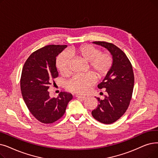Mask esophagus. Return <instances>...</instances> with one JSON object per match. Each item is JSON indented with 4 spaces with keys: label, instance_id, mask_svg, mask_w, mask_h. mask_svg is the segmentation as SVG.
Returning a JSON list of instances; mask_svg holds the SVG:
<instances>
[{
    "label": "esophagus",
    "instance_id": "1",
    "mask_svg": "<svg viewBox=\"0 0 158 158\" xmlns=\"http://www.w3.org/2000/svg\"><path fill=\"white\" fill-rule=\"evenodd\" d=\"M75 97H76L77 98L81 99V100H85L86 99V97H85V96H81V95H75Z\"/></svg>",
    "mask_w": 158,
    "mask_h": 158
}]
</instances>
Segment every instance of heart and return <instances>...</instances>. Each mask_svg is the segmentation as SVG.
<instances>
[{
    "label": "heart",
    "instance_id": "obj_1",
    "mask_svg": "<svg viewBox=\"0 0 158 158\" xmlns=\"http://www.w3.org/2000/svg\"><path fill=\"white\" fill-rule=\"evenodd\" d=\"M59 57L57 66L60 73L67 75L70 73V56L84 60L88 63V69L90 70L95 76L101 79L105 77L110 70L113 63L112 55L108 52H101L100 50L92 45L84 44L72 47ZM95 83L94 75L88 73L83 75H75L68 81L65 86L66 90L79 94H85Z\"/></svg>",
    "mask_w": 158,
    "mask_h": 158
}]
</instances>
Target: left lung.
Segmentation results:
<instances>
[{
  "label": "left lung",
  "instance_id": "1",
  "mask_svg": "<svg viewBox=\"0 0 158 158\" xmlns=\"http://www.w3.org/2000/svg\"><path fill=\"white\" fill-rule=\"evenodd\" d=\"M93 43L105 47L110 52L113 63L110 70L98 86L99 89H105L107 94L102 100L97 98L99 105L92 115L102 123L111 124L125 113L132 99L134 85L132 66L126 54L114 44L105 41Z\"/></svg>",
  "mask_w": 158,
  "mask_h": 158
}]
</instances>
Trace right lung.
<instances>
[{
    "label": "right lung",
    "instance_id": "1",
    "mask_svg": "<svg viewBox=\"0 0 158 158\" xmlns=\"http://www.w3.org/2000/svg\"><path fill=\"white\" fill-rule=\"evenodd\" d=\"M66 45H48L33 52L25 62L20 77V90L31 114L39 121L50 124L64 114L71 94L61 92L51 98L48 91L58 77L56 57Z\"/></svg>",
    "mask_w": 158,
    "mask_h": 158
}]
</instances>
